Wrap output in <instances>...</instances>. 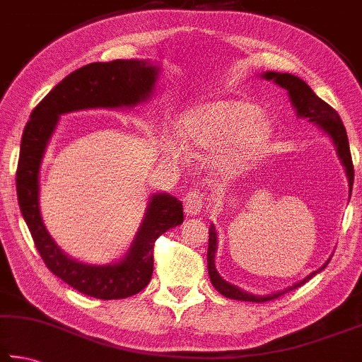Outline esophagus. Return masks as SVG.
<instances>
[{"label": "esophagus", "instance_id": "esophagus-1", "mask_svg": "<svg viewBox=\"0 0 362 362\" xmlns=\"http://www.w3.org/2000/svg\"><path fill=\"white\" fill-rule=\"evenodd\" d=\"M183 207H185V214L189 216L199 215L204 207V194L201 192H188L185 199H183Z\"/></svg>", "mask_w": 362, "mask_h": 362}]
</instances>
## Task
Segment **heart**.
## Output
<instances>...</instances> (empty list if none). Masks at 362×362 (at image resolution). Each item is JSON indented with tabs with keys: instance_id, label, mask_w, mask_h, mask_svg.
I'll return each mask as SVG.
<instances>
[{
	"instance_id": "heart-1",
	"label": "heart",
	"mask_w": 362,
	"mask_h": 362,
	"mask_svg": "<svg viewBox=\"0 0 362 362\" xmlns=\"http://www.w3.org/2000/svg\"><path fill=\"white\" fill-rule=\"evenodd\" d=\"M177 133L187 150H210V166L221 175L233 177L264 153L272 137V124L252 103L221 100L187 110L179 118ZM169 150L175 158L182 155L177 144H170Z\"/></svg>"
}]
</instances>
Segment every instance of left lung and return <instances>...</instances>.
<instances>
[{
    "instance_id": "left-lung-1",
    "label": "left lung",
    "mask_w": 362,
    "mask_h": 362,
    "mask_svg": "<svg viewBox=\"0 0 362 362\" xmlns=\"http://www.w3.org/2000/svg\"><path fill=\"white\" fill-rule=\"evenodd\" d=\"M261 77L266 78V81H274L275 83L280 85L281 88H285L288 91V95H290V101L293 104V107L296 109V114H298V118H307L308 122L317 124L320 129H323L325 133L331 137L334 142V147L337 150L339 158L345 168L348 183H350V196H351L354 169H353V161H351V153H350V144H348V137H346V129L344 127V123H341L339 114L329 106V104L325 103L321 98L315 95L313 90L298 76L288 74V72L267 71V72H262ZM215 253H216V231H215V226L212 225L209 228V248H207V269H209L210 281H212L215 290L221 293L225 298L235 299V300H250V302H266V300L277 299L279 296L285 294L286 291L304 285L305 281H308L313 277V275H317L318 272L323 271L331 261L329 258L323 266L317 269V271L312 272L310 275H307L304 280L298 281V284L286 288L284 291L272 293L269 296H255L240 290L238 286L228 284L226 280H223L220 277V274L216 272V267H215Z\"/></svg>"
}]
</instances>
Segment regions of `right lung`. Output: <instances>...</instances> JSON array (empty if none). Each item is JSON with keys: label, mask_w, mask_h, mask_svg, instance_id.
I'll list each match as a JSON object with an SVG mask.
<instances>
[{"label": "right lung", "mask_w": 362, "mask_h": 362, "mask_svg": "<svg viewBox=\"0 0 362 362\" xmlns=\"http://www.w3.org/2000/svg\"><path fill=\"white\" fill-rule=\"evenodd\" d=\"M160 68L150 60L90 63L71 72L37 104L23 129L17 166V198L23 220L45 266L64 284L96 299H124L148 285L153 274L155 240L183 221V206L174 196H150L144 220L123 258L107 266L69 258L44 226L39 209V169L60 115L83 109L134 107L155 90Z\"/></svg>", "instance_id": "obj_1"}]
</instances>
